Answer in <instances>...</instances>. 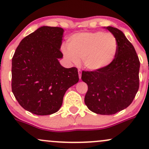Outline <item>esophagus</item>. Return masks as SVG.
Here are the masks:
<instances>
[{
    "instance_id": "esophagus-1",
    "label": "esophagus",
    "mask_w": 149,
    "mask_h": 149,
    "mask_svg": "<svg viewBox=\"0 0 149 149\" xmlns=\"http://www.w3.org/2000/svg\"><path fill=\"white\" fill-rule=\"evenodd\" d=\"M78 75H79V78L80 79V78H81V73H82L81 70L78 69Z\"/></svg>"
}]
</instances>
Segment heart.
<instances>
[{
	"instance_id": "heart-1",
	"label": "heart",
	"mask_w": 149,
	"mask_h": 149,
	"mask_svg": "<svg viewBox=\"0 0 149 149\" xmlns=\"http://www.w3.org/2000/svg\"><path fill=\"white\" fill-rule=\"evenodd\" d=\"M67 47H63L62 50L68 61L77 64L83 60L86 69L98 71L111 64L117 54L118 45L111 33L83 32L71 36Z\"/></svg>"
}]
</instances>
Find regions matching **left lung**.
I'll return each instance as SVG.
<instances>
[{
    "label": "left lung",
    "mask_w": 149,
    "mask_h": 149,
    "mask_svg": "<svg viewBox=\"0 0 149 149\" xmlns=\"http://www.w3.org/2000/svg\"><path fill=\"white\" fill-rule=\"evenodd\" d=\"M106 29L115 36L118 52L111 64L98 71L82 72L88 90L85 104L92 112L113 115L130 105L139 90L140 62L134 46L120 30Z\"/></svg>",
    "instance_id": "8db88e82"
}]
</instances>
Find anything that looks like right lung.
<instances>
[{"instance_id": "obj_1", "label": "right lung", "mask_w": 149, "mask_h": 149, "mask_svg": "<svg viewBox=\"0 0 149 149\" xmlns=\"http://www.w3.org/2000/svg\"><path fill=\"white\" fill-rule=\"evenodd\" d=\"M63 33L60 27H40L22 39L12 59V91L36 115L58 111L65 92L79 80L77 68L66 69L59 61Z\"/></svg>"}]
</instances>
